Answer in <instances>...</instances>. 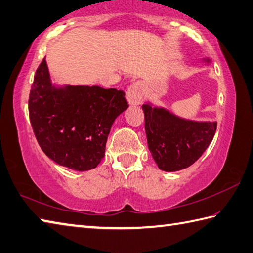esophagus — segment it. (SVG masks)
<instances>
[{
    "instance_id": "obj_1",
    "label": "esophagus",
    "mask_w": 253,
    "mask_h": 253,
    "mask_svg": "<svg viewBox=\"0 0 253 253\" xmlns=\"http://www.w3.org/2000/svg\"><path fill=\"white\" fill-rule=\"evenodd\" d=\"M126 98L130 105H139L143 101V86L141 82H135L129 86Z\"/></svg>"
}]
</instances>
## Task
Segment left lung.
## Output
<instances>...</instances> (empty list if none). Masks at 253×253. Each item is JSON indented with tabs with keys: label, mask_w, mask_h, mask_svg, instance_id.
<instances>
[{
	"label": "left lung",
	"mask_w": 253,
	"mask_h": 253,
	"mask_svg": "<svg viewBox=\"0 0 253 253\" xmlns=\"http://www.w3.org/2000/svg\"><path fill=\"white\" fill-rule=\"evenodd\" d=\"M210 62V59H204ZM148 148L159 169L174 172L193 165L215 136L216 122L189 121L163 107L142 105Z\"/></svg>",
	"instance_id": "8db88e82"
}]
</instances>
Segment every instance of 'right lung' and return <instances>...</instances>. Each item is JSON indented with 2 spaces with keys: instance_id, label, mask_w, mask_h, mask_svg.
<instances>
[{
  "instance_id": "obj_1",
  "label": "right lung",
  "mask_w": 253,
  "mask_h": 253,
  "mask_svg": "<svg viewBox=\"0 0 253 253\" xmlns=\"http://www.w3.org/2000/svg\"><path fill=\"white\" fill-rule=\"evenodd\" d=\"M127 107L125 93L116 88L53 85L44 58L28 101L29 120L42 150L76 171L97 167L113 123Z\"/></svg>"
}]
</instances>
